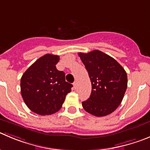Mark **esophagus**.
I'll return each instance as SVG.
<instances>
[{"label": "esophagus", "instance_id": "obj_1", "mask_svg": "<svg viewBox=\"0 0 150 150\" xmlns=\"http://www.w3.org/2000/svg\"><path fill=\"white\" fill-rule=\"evenodd\" d=\"M77 84H78V82L75 81L73 83V86H74V88H75V89L77 87Z\"/></svg>", "mask_w": 150, "mask_h": 150}]
</instances>
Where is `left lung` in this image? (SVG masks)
Here are the masks:
<instances>
[{
	"label": "left lung",
	"mask_w": 150,
	"mask_h": 150,
	"mask_svg": "<svg viewBox=\"0 0 150 150\" xmlns=\"http://www.w3.org/2000/svg\"><path fill=\"white\" fill-rule=\"evenodd\" d=\"M92 83L88 100L82 102L87 112L106 116L121 104L127 88V75L117 61L99 50L78 53Z\"/></svg>",
	"instance_id": "left-lung-1"
}]
</instances>
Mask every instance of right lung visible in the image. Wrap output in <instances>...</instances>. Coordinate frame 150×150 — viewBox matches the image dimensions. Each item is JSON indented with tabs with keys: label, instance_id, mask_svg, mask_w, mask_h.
I'll list each match as a JSON object with an SVG mask.
<instances>
[{
	"label": "right lung",
	"instance_id": "right-lung-1",
	"mask_svg": "<svg viewBox=\"0 0 150 150\" xmlns=\"http://www.w3.org/2000/svg\"><path fill=\"white\" fill-rule=\"evenodd\" d=\"M59 56L47 54L23 73L21 92L28 108L36 114L49 115L62 107L72 85L66 81L65 73L56 69Z\"/></svg>",
	"mask_w": 150,
	"mask_h": 150
}]
</instances>
